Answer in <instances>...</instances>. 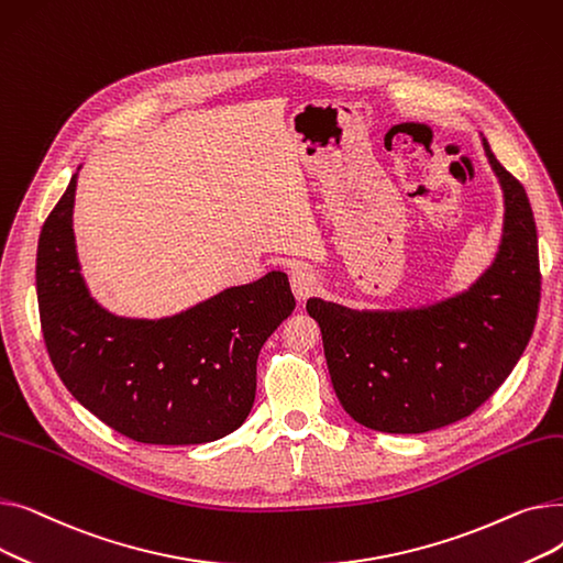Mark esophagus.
<instances>
[{
	"mask_svg": "<svg viewBox=\"0 0 563 563\" xmlns=\"http://www.w3.org/2000/svg\"><path fill=\"white\" fill-rule=\"evenodd\" d=\"M289 283H291L294 297H297L299 301H306L319 289V278L310 269H306V266H297V269H291Z\"/></svg>",
	"mask_w": 563,
	"mask_h": 563,
	"instance_id": "1",
	"label": "esophagus"
}]
</instances>
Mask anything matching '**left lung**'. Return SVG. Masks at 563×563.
<instances>
[{"label":"left lung","mask_w":563,"mask_h":563,"mask_svg":"<svg viewBox=\"0 0 563 563\" xmlns=\"http://www.w3.org/2000/svg\"><path fill=\"white\" fill-rule=\"evenodd\" d=\"M505 194L497 255L470 289L433 306L351 310L308 299L342 408L383 433H427L472 416L511 374L534 331L541 272L525 187L482 139Z\"/></svg>","instance_id":"obj_1"}]
</instances>
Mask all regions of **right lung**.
<instances>
[{"label":"right lung","instance_id":"obj_1","mask_svg":"<svg viewBox=\"0 0 563 563\" xmlns=\"http://www.w3.org/2000/svg\"><path fill=\"white\" fill-rule=\"evenodd\" d=\"M75 189L77 173L36 253L41 329L64 386L107 427L147 445H200L240 429L255 401L260 349L297 306L287 274L164 319L111 314L79 274Z\"/></svg>","mask_w":563,"mask_h":563}]
</instances>
